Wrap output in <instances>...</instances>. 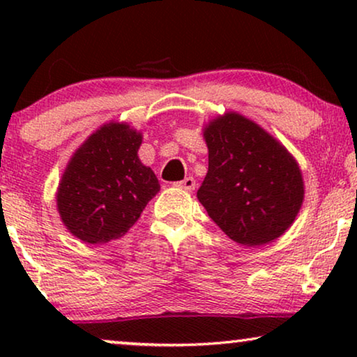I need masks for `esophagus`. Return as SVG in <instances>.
Listing matches in <instances>:
<instances>
[{"instance_id":"obj_1","label":"esophagus","mask_w":357,"mask_h":357,"mask_svg":"<svg viewBox=\"0 0 357 357\" xmlns=\"http://www.w3.org/2000/svg\"><path fill=\"white\" fill-rule=\"evenodd\" d=\"M175 187L180 190H187V192H192V190H195V187H197V183H195L193 177H185L183 180H180V182L175 183Z\"/></svg>"}]
</instances>
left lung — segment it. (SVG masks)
I'll list each match as a JSON object with an SVG mask.
<instances>
[{
    "instance_id": "obj_1",
    "label": "left lung",
    "mask_w": 357,
    "mask_h": 357,
    "mask_svg": "<svg viewBox=\"0 0 357 357\" xmlns=\"http://www.w3.org/2000/svg\"><path fill=\"white\" fill-rule=\"evenodd\" d=\"M208 174L197 197L234 242L261 247L281 237L304 203V178L289 151L237 112L203 126Z\"/></svg>"
}]
</instances>
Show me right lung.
I'll return each instance as SVG.
<instances>
[{"instance_id":"add662e5","label":"right lung","mask_w":357,"mask_h":357,"mask_svg":"<svg viewBox=\"0 0 357 357\" xmlns=\"http://www.w3.org/2000/svg\"><path fill=\"white\" fill-rule=\"evenodd\" d=\"M143 133L125 121L97 128L68 160L56 190L61 222L84 243L123 237L160 190L138 158Z\"/></svg>"}]
</instances>
